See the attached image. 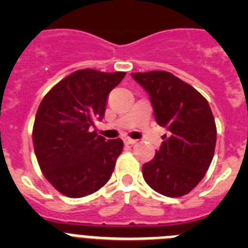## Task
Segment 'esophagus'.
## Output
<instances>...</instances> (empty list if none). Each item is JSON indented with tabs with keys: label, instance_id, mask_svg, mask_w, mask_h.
Segmentation results:
<instances>
[{
	"label": "esophagus",
	"instance_id": "34e87169",
	"mask_svg": "<svg viewBox=\"0 0 248 248\" xmlns=\"http://www.w3.org/2000/svg\"><path fill=\"white\" fill-rule=\"evenodd\" d=\"M124 143H125L126 145H134V144L137 143V140L130 139V138H125V139H124Z\"/></svg>",
	"mask_w": 248,
	"mask_h": 248
}]
</instances>
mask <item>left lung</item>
<instances>
[{"instance_id": "1", "label": "left lung", "mask_w": 248, "mask_h": 248, "mask_svg": "<svg viewBox=\"0 0 248 248\" xmlns=\"http://www.w3.org/2000/svg\"><path fill=\"white\" fill-rule=\"evenodd\" d=\"M131 77L148 92L155 120L169 131L154 159L143 165L144 180L164 196L189 194L202 180L214 157L217 131L209 103L169 72Z\"/></svg>"}]
</instances>
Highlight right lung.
Masks as SVG:
<instances>
[{
    "mask_svg": "<svg viewBox=\"0 0 248 248\" xmlns=\"http://www.w3.org/2000/svg\"><path fill=\"white\" fill-rule=\"evenodd\" d=\"M125 72L79 69L50 89L38 107L33 139L45 177L68 198H83L107 184L123 151V140H105L89 128L102 120L108 94Z\"/></svg>",
    "mask_w": 248,
    "mask_h": 248,
    "instance_id": "1",
    "label": "right lung"
}]
</instances>
